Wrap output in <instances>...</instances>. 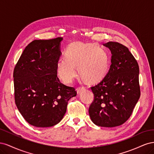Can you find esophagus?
I'll list each match as a JSON object with an SVG mask.
<instances>
[{
	"label": "esophagus",
	"instance_id": "obj_1",
	"mask_svg": "<svg viewBox=\"0 0 154 154\" xmlns=\"http://www.w3.org/2000/svg\"><path fill=\"white\" fill-rule=\"evenodd\" d=\"M85 91V87H79V88H77V89H76L78 94H80V93L82 91Z\"/></svg>",
	"mask_w": 154,
	"mask_h": 154
}]
</instances>
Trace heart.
I'll return each instance as SVG.
<instances>
[{
	"mask_svg": "<svg viewBox=\"0 0 154 154\" xmlns=\"http://www.w3.org/2000/svg\"><path fill=\"white\" fill-rule=\"evenodd\" d=\"M56 66L59 78L70 83L76 76L87 84H97L103 81L109 69V57L106 51L99 45L92 43L73 42L69 44Z\"/></svg>",
	"mask_w": 154,
	"mask_h": 154,
	"instance_id": "1",
	"label": "heart"
}]
</instances>
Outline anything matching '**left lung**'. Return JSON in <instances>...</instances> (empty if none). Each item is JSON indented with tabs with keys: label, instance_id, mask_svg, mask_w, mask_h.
Instances as JSON below:
<instances>
[{
	"label": "left lung",
	"instance_id": "8db88e82",
	"mask_svg": "<svg viewBox=\"0 0 154 154\" xmlns=\"http://www.w3.org/2000/svg\"><path fill=\"white\" fill-rule=\"evenodd\" d=\"M103 45L110 50L111 65L104 80L91 87L94 100L88 114L95 125L115 127L128 120L140 97L139 69L125 45L114 42Z\"/></svg>",
	"mask_w": 154,
	"mask_h": 154
}]
</instances>
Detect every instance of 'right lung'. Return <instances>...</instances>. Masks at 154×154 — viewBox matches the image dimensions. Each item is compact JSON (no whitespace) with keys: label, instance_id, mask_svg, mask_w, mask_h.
<instances>
[{"label":"right lung","instance_id":"1","mask_svg":"<svg viewBox=\"0 0 154 154\" xmlns=\"http://www.w3.org/2000/svg\"><path fill=\"white\" fill-rule=\"evenodd\" d=\"M62 37L35 40L23 51L14 69L15 100L18 110L30 125L50 127L66 112L75 88L60 82L56 66L62 53Z\"/></svg>","mask_w":154,"mask_h":154}]
</instances>
